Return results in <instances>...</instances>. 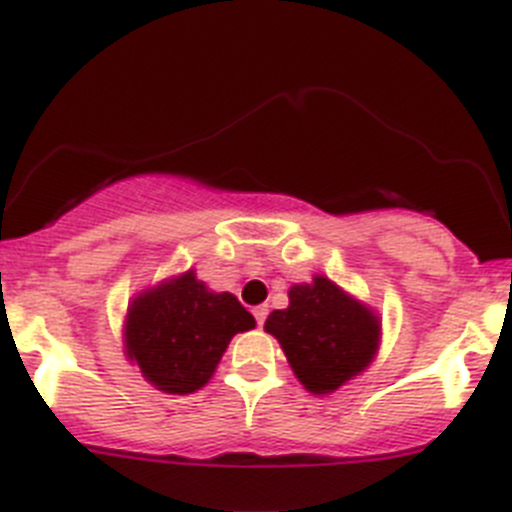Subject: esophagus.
<instances>
[{"label": "esophagus", "instance_id": "1", "mask_svg": "<svg viewBox=\"0 0 512 512\" xmlns=\"http://www.w3.org/2000/svg\"><path fill=\"white\" fill-rule=\"evenodd\" d=\"M252 314H255V319H257V324H265V319H268V306H255V309H252Z\"/></svg>", "mask_w": 512, "mask_h": 512}]
</instances>
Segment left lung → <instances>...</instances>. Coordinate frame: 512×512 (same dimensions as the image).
I'll return each mask as SVG.
<instances>
[{"instance_id": "left-lung-1", "label": "left lung", "mask_w": 512, "mask_h": 512, "mask_svg": "<svg viewBox=\"0 0 512 512\" xmlns=\"http://www.w3.org/2000/svg\"><path fill=\"white\" fill-rule=\"evenodd\" d=\"M288 309L273 311L265 330L278 337L293 373L314 394L342 386L371 363L379 345V319L332 281L288 291Z\"/></svg>"}]
</instances>
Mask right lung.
<instances>
[{"label":"right lung","mask_w":512,"mask_h":512,"mask_svg":"<svg viewBox=\"0 0 512 512\" xmlns=\"http://www.w3.org/2000/svg\"><path fill=\"white\" fill-rule=\"evenodd\" d=\"M255 317L231 293H211L193 270L141 293L128 309V358L146 381L170 394H193L219 366L237 332Z\"/></svg>","instance_id":"1"}]
</instances>
